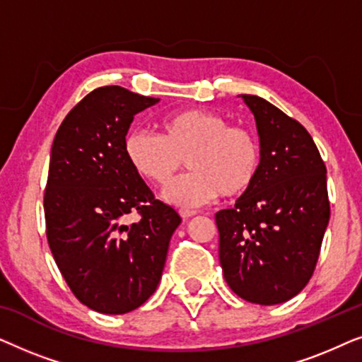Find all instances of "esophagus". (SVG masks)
<instances>
[{"instance_id": "1", "label": "esophagus", "mask_w": 362, "mask_h": 362, "mask_svg": "<svg viewBox=\"0 0 362 362\" xmlns=\"http://www.w3.org/2000/svg\"><path fill=\"white\" fill-rule=\"evenodd\" d=\"M180 214H181L182 219H189V217L196 216V211H192V209H181Z\"/></svg>"}]
</instances>
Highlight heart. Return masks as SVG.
<instances>
[{"instance_id": "1", "label": "heart", "mask_w": 362, "mask_h": 362, "mask_svg": "<svg viewBox=\"0 0 362 362\" xmlns=\"http://www.w3.org/2000/svg\"><path fill=\"white\" fill-rule=\"evenodd\" d=\"M123 153L136 175L163 186L186 165L189 173L166 186L163 197L181 207L206 204L216 196L235 197L254 186L262 166L254 133L230 127L219 113L182 108L160 120V135L141 128L123 138Z\"/></svg>"}]
</instances>
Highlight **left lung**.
<instances>
[{"label": "left lung", "mask_w": 362, "mask_h": 362, "mask_svg": "<svg viewBox=\"0 0 362 362\" xmlns=\"http://www.w3.org/2000/svg\"><path fill=\"white\" fill-rule=\"evenodd\" d=\"M255 117L262 166L232 209L216 214L227 285L250 303L279 305L313 275L329 222L326 166L306 128L257 95H240Z\"/></svg>", "instance_id": "left-lung-1"}]
</instances>
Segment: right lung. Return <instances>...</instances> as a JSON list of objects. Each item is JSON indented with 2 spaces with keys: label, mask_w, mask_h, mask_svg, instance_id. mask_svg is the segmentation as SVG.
<instances>
[{
  "label": "right lung",
  "mask_w": 362,
  "mask_h": 362,
  "mask_svg": "<svg viewBox=\"0 0 362 362\" xmlns=\"http://www.w3.org/2000/svg\"><path fill=\"white\" fill-rule=\"evenodd\" d=\"M158 102L118 86L98 87L67 113L52 143L47 242L69 288L98 313H128L155 293L181 224L123 153L133 117ZM133 211L141 221L127 226Z\"/></svg>",
  "instance_id": "1"
}]
</instances>
